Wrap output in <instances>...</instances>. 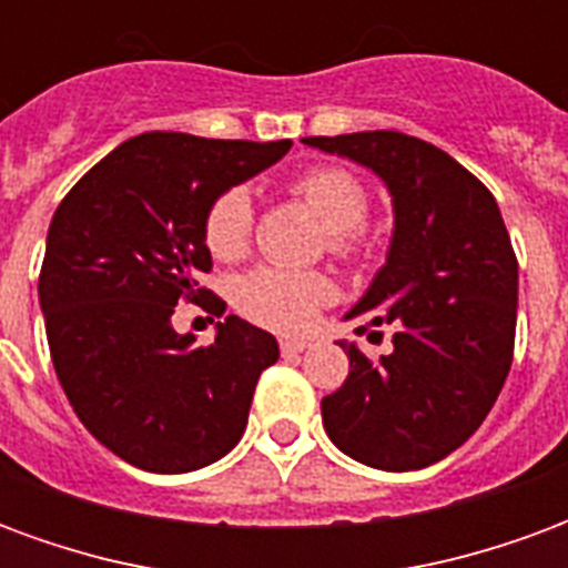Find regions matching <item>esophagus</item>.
<instances>
[{
	"label": "esophagus",
	"instance_id": "34e87169",
	"mask_svg": "<svg viewBox=\"0 0 568 568\" xmlns=\"http://www.w3.org/2000/svg\"><path fill=\"white\" fill-rule=\"evenodd\" d=\"M277 345H281V355H300V352H305V348H308V342L291 339V336H287V339H281Z\"/></svg>",
	"mask_w": 568,
	"mask_h": 568
}]
</instances>
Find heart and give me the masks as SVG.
Wrapping results in <instances>:
<instances>
[{
  "label": "heart",
  "mask_w": 568,
  "mask_h": 568,
  "mask_svg": "<svg viewBox=\"0 0 568 568\" xmlns=\"http://www.w3.org/2000/svg\"><path fill=\"white\" fill-rule=\"evenodd\" d=\"M291 192L324 223L327 251L339 260H355L367 244L369 195L352 171L336 164L308 168L291 183ZM201 235L207 251L223 263L241 260L253 239V201L244 186L223 189L204 211ZM333 296V284L321 272L260 265L235 284V305L253 324L293 333L312 324L317 308Z\"/></svg>",
  "instance_id": "1"
}]
</instances>
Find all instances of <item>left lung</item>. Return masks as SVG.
Listing matches in <instances>:
<instances>
[{
    "mask_svg": "<svg viewBox=\"0 0 568 568\" xmlns=\"http://www.w3.org/2000/svg\"><path fill=\"white\" fill-rule=\"evenodd\" d=\"M388 183V263L348 312L367 333L394 327L373 361L352 342L342 388L321 400L329 440L382 470L428 468L480 428L514 361L517 253L493 192L444 149L400 131L305 136Z\"/></svg>",
    "mask_w": 568,
    "mask_h": 568,
    "instance_id": "left-lung-1",
    "label": "left lung"
}]
</instances>
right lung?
I'll return each instance as SVG.
<instances>
[{
  "label": "right lung",
  "instance_id": "obj_1",
  "mask_svg": "<svg viewBox=\"0 0 568 568\" xmlns=\"http://www.w3.org/2000/svg\"><path fill=\"white\" fill-rule=\"evenodd\" d=\"M291 146L149 131L100 159L54 211L39 272L51 361L84 428L136 468H204L247 428L275 336L229 315L211 345H195L171 315L176 303L226 312L199 284L211 272L204 211Z\"/></svg>",
  "mask_w": 568,
  "mask_h": 568
}]
</instances>
